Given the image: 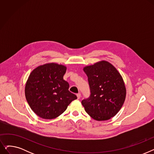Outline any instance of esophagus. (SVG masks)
<instances>
[{"label": "esophagus", "mask_w": 154, "mask_h": 154, "mask_svg": "<svg viewBox=\"0 0 154 154\" xmlns=\"http://www.w3.org/2000/svg\"><path fill=\"white\" fill-rule=\"evenodd\" d=\"M77 99H79L80 97H81V94H80V93H78L77 94Z\"/></svg>", "instance_id": "obj_1"}]
</instances>
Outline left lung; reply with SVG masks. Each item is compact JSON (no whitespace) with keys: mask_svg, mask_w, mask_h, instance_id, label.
I'll return each mask as SVG.
<instances>
[{"mask_svg":"<svg viewBox=\"0 0 154 154\" xmlns=\"http://www.w3.org/2000/svg\"><path fill=\"white\" fill-rule=\"evenodd\" d=\"M91 95L82 100L87 114L94 119L107 120L115 116L123 106L126 89L124 80L111 63L101 61L84 68Z\"/></svg>","mask_w":154,"mask_h":154,"instance_id":"left-lung-1","label":"left lung"}]
</instances>
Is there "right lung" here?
I'll return each instance as SVG.
<instances>
[{
    "mask_svg": "<svg viewBox=\"0 0 154 154\" xmlns=\"http://www.w3.org/2000/svg\"><path fill=\"white\" fill-rule=\"evenodd\" d=\"M67 68L55 63H46L32 71L27 81L25 94L31 109L45 119L57 117L77 96L69 91L63 77Z\"/></svg>",
    "mask_w": 154,
    "mask_h": 154,
    "instance_id": "1",
    "label": "right lung"
}]
</instances>
